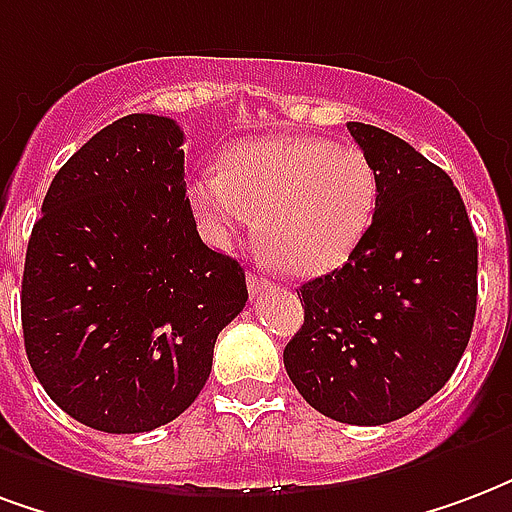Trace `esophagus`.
Wrapping results in <instances>:
<instances>
[{
    "label": "esophagus",
    "mask_w": 512,
    "mask_h": 512,
    "mask_svg": "<svg viewBox=\"0 0 512 512\" xmlns=\"http://www.w3.org/2000/svg\"><path fill=\"white\" fill-rule=\"evenodd\" d=\"M246 287H249V293H252V295H260V293H266L268 287H271V282H268L266 276L249 274V276H246Z\"/></svg>",
    "instance_id": "obj_1"
}]
</instances>
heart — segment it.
I'll use <instances>...</instances> for the list:
<instances>
[{"label":"heart","mask_w":512,"mask_h":512,"mask_svg":"<svg viewBox=\"0 0 512 512\" xmlns=\"http://www.w3.org/2000/svg\"><path fill=\"white\" fill-rule=\"evenodd\" d=\"M377 170L358 146L306 135H271L227 151L225 170L187 181L192 217L208 244L227 249L255 230L268 255L295 276L347 263L372 225Z\"/></svg>","instance_id":"1"}]
</instances>
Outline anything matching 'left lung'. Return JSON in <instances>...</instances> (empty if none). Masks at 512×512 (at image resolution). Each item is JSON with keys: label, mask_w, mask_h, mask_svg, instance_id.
<instances>
[{"label": "left lung", "mask_w": 512, "mask_h": 512, "mask_svg": "<svg viewBox=\"0 0 512 512\" xmlns=\"http://www.w3.org/2000/svg\"><path fill=\"white\" fill-rule=\"evenodd\" d=\"M347 130L377 170V208L347 263L301 287L285 369L317 412L382 426L456 372L478 309V238L445 170L380 127Z\"/></svg>", "instance_id": "left-lung-1"}]
</instances>
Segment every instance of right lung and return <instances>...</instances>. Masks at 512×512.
I'll list each match as a JSON object with an SVG mask.
<instances>
[{"label": "right lung", "mask_w": 512, "mask_h": 512, "mask_svg": "<svg viewBox=\"0 0 512 512\" xmlns=\"http://www.w3.org/2000/svg\"><path fill=\"white\" fill-rule=\"evenodd\" d=\"M181 143L168 116L113 121L64 162L32 227L26 355L89 429L140 434L179 418L249 298L238 260L200 241Z\"/></svg>", "instance_id": "obj_1"}]
</instances>
